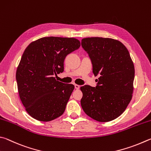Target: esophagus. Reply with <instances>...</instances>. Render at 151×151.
Returning a JSON list of instances; mask_svg holds the SVG:
<instances>
[{
    "label": "esophagus",
    "instance_id": "1",
    "mask_svg": "<svg viewBox=\"0 0 151 151\" xmlns=\"http://www.w3.org/2000/svg\"><path fill=\"white\" fill-rule=\"evenodd\" d=\"M74 86H75V88H76V89H80V86L78 85V84H75V85H74Z\"/></svg>",
    "mask_w": 151,
    "mask_h": 151
}]
</instances>
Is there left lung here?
Returning <instances> with one entry per match:
<instances>
[{"label": "left lung", "mask_w": 151, "mask_h": 151, "mask_svg": "<svg viewBox=\"0 0 151 151\" xmlns=\"http://www.w3.org/2000/svg\"><path fill=\"white\" fill-rule=\"evenodd\" d=\"M88 53L97 86L81 87V107L89 117L107 122L125 111L133 91L134 68L128 50L121 42L107 38L92 37L81 40Z\"/></svg>", "instance_id": "obj_1"}]
</instances>
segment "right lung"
<instances>
[{"instance_id":"1","label":"right lung","mask_w":151,"mask_h":151,"mask_svg":"<svg viewBox=\"0 0 151 151\" xmlns=\"http://www.w3.org/2000/svg\"><path fill=\"white\" fill-rule=\"evenodd\" d=\"M80 47L76 38L51 36L32 42L25 49L16 79L21 101L32 117L50 121L64 112L74 86L54 76L64 70L67 55Z\"/></svg>"}]
</instances>
